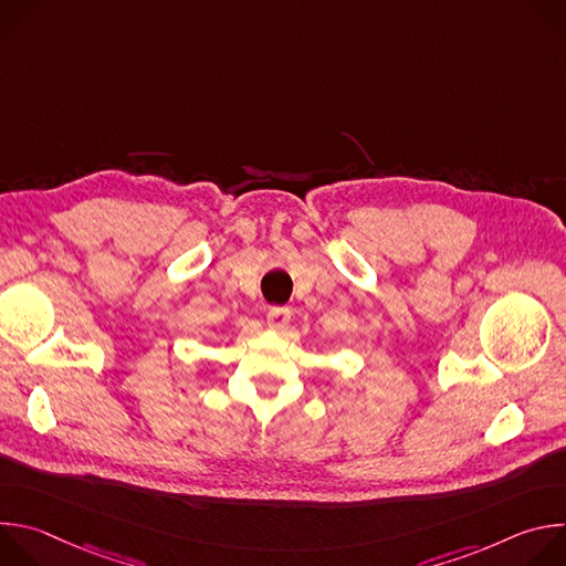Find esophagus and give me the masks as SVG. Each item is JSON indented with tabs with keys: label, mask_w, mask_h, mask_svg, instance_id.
<instances>
[{
	"label": "esophagus",
	"mask_w": 566,
	"mask_h": 566,
	"mask_svg": "<svg viewBox=\"0 0 566 566\" xmlns=\"http://www.w3.org/2000/svg\"><path fill=\"white\" fill-rule=\"evenodd\" d=\"M266 319L273 329H284L291 319V308L289 306H271L266 313Z\"/></svg>",
	"instance_id": "34e87169"
}]
</instances>
